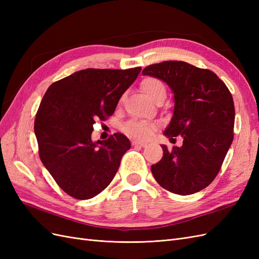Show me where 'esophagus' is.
Here are the masks:
<instances>
[{"label":"esophagus","mask_w":259,"mask_h":259,"mask_svg":"<svg viewBox=\"0 0 259 259\" xmlns=\"http://www.w3.org/2000/svg\"><path fill=\"white\" fill-rule=\"evenodd\" d=\"M133 146H135V147H146L147 143L139 142V140H134V142H133Z\"/></svg>","instance_id":"esophagus-1"}]
</instances>
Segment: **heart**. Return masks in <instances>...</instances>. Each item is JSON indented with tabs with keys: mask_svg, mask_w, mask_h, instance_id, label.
<instances>
[{
	"mask_svg": "<svg viewBox=\"0 0 259 259\" xmlns=\"http://www.w3.org/2000/svg\"><path fill=\"white\" fill-rule=\"evenodd\" d=\"M142 89L147 94V96L151 100H154L161 94H166V89L164 84L154 77H147L142 82ZM156 128V124L144 121V120H133L126 123L124 131L132 137L138 139H146L152 136Z\"/></svg>",
	"mask_w": 259,
	"mask_h": 259,
	"instance_id": "b5f03b06",
	"label": "heart"
}]
</instances>
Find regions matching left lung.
<instances>
[{"label":"left lung","mask_w":259,"mask_h":259,"mask_svg":"<svg viewBox=\"0 0 259 259\" xmlns=\"http://www.w3.org/2000/svg\"><path fill=\"white\" fill-rule=\"evenodd\" d=\"M144 75L165 82L174 94L173 115L163 134L182 136L183 146L168 150L151 166L158 184L188 195L206 188L217 176L233 140L234 105L226 84L207 69L169 60L148 66Z\"/></svg>","instance_id":"left-lung-1"}]
</instances>
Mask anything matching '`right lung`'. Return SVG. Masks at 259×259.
<instances>
[{
  "label": "right lung",
  "instance_id": "obj_1",
  "mask_svg": "<svg viewBox=\"0 0 259 259\" xmlns=\"http://www.w3.org/2000/svg\"><path fill=\"white\" fill-rule=\"evenodd\" d=\"M140 70H80L46 91L34 121L38 154L70 197L94 198L112 182L131 143L120 133L93 142V125L113 114Z\"/></svg>",
  "mask_w": 259,
  "mask_h": 259
}]
</instances>
